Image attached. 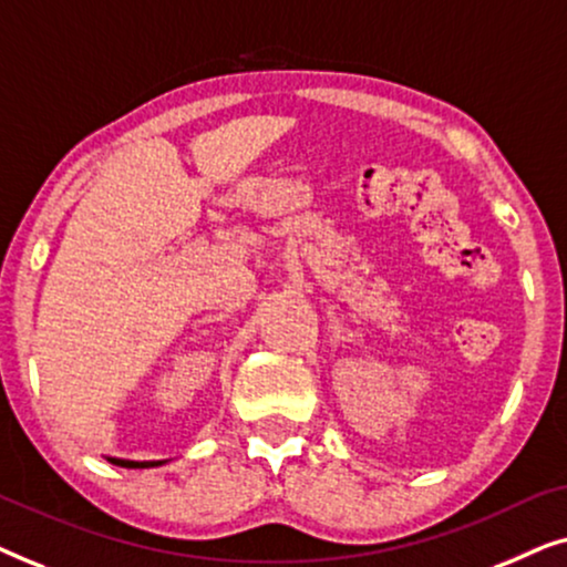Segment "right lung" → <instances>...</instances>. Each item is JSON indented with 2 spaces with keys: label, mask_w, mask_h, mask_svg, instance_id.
Instances as JSON below:
<instances>
[{
  "label": "right lung",
  "mask_w": 567,
  "mask_h": 567,
  "mask_svg": "<svg viewBox=\"0 0 567 567\" xmlns=\"http://www.w3.org/2000/svg\"><path fill=\"white\" fill-rule=\"evenodd\" d=\"M107 462L118 464V467H128V470H144V467H159L162 462H128V460H113V456H107Z\"/></svg>",
  "instance_id": "obj_1"
}]
</instances>
